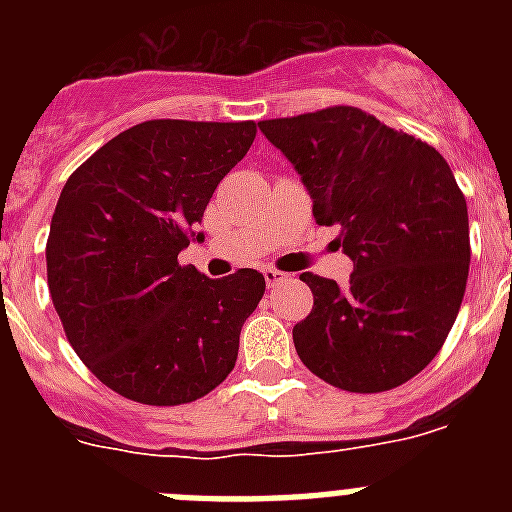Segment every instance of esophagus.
<instances>
[{
  "instance_id": "esophagus-1",
  "label": "esophagus",
  "mask_w": 512,
  "mask_h": 512,
  "mask_svg": "<svg viewBox=\"0 0 512 512\" xmlns=\"http://www.w3.org/2000/svg\"><path fill=\"white\" fill-rule=\"evenodd\" d=\"M264 279H266V284H269V287H274V284L284 282V279H287V274H284V271H279V269H274V266H269V269H264Z\"/></svg>"
}]
</instances>
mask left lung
Listing matches in <instances>:
<instances>
[{"label": "left lung", "mask_w": 512, "mask_h": 512, "mask_svg": "<svg viewBox=\"0 0 512 512\" xmlns=\"http://www.w3.org/2000/svg\"><path fill=\"white\" fill-rule=\"evenodd\" d=\"M295 164L320 225H338L354 261L346 287L312 271V310L297 356L338 390H395L431 364L459 315L469 277L467 200L446 158L359 107L261 120Z\"/></svg>", "instance_id": "8db88e82"}]
</instances>
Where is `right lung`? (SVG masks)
Here are the masks:
<instances>
[{
	"label": "right lung",
	"instance_id": "right-lung-1",
	"mask_svg": "<svg viewBox=\"0 0 512 512\" xmlns=\"http://www.w3.org/2000/svg\"><path fill=\"white\" fill-rule=\"evenodd\" d=\"M253 138V120H146L63 184L45 243L48 289L76 356L117 395L184 405L233 372L264 274L207 279L179 251Z\"/></svg>",
	"mask_w": 512,
	"mask_h": 512
}]
</instances>
